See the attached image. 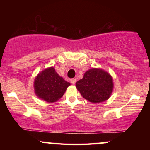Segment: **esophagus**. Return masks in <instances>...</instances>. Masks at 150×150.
<instances>
[{
  "instance_id": "obj_1",
  "label": "esophagus",
  "mask_w": 150,
  "mask_h": 150,
  "mask_svg": "<svg viewBox=\"0 0 150 150\" xmlns=\"http://www.w3.org/2000/svg\"><path fill=\"white\" fill-rule=\"evenodd\" d=\"M70 82H71V83L72 84V85H75L76 83V80L75 79H72L70 80Z\"/></svg>"
}]
</instances>
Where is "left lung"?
I'll list each match as a JSON object with an SVG mask.
<instances>
[{"label": "left lung", "instance_id": "obj_1", "mask_svg": "<svg viewBox=\"0 0 150 150\" xmlns=\"http://www.w3.org/2000/svg\"><path fill=\"white\" fill-rule=\"evenodd\" d=\"M76 87L85 99L93 104L100 103L111 96L113 79L106 71L93 67L84 74L83 79L76 82Z\"/></svg>", "mask_w": 150, "mask_h": 150}]
</instances>
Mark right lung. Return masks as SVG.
Segmentation results:
<instances>
[{"mask_svg":"<svg viewBox=\"0 0 150 150\" xmlns=\"http://www.w3.org/2000/svg\"><path fill=\"white\" fill-rule=\"evenodd\" d=\"M70 83L59 76L54 67H47L37 75L34 81L35 95L42 100L53 103L62 98Z\"/></svg>","mask_w":150,"mask_h":150,"instance_id":"obj_1","label":"right lung"}]
</instances>
